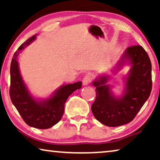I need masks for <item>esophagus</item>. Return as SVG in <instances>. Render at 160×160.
Instances as JSON below:
<instances>
[{
    "label": "esophagus",
    "instance_id": "obj_1",
    "mask_svg": "<svg viewBox=\"0 0 160 160\" xmlns=\"http://www.w3.org/2000/svg\"><path fill=\"white\" fill-rule=\"evenodd\" d=\"M91 80H92L91 76L90 75H86L84 78H83V80H82L83 84H84V86H85V85H88L89 83L91 82Z\"/></svg>",
    "mask_w": 160,
    "mask_h": 160
}]
</instances>
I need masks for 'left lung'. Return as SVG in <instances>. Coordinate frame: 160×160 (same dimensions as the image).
I'll return each instance as SVG.
<instances>
[{
	"label": "left lung",
	"mask_w": 160,
	"mask_h": 160,
	"mask_svg": "<svg viewBox=\"0 0 160 160\" xmlns=\"http://www.w3.org/2000/svg\"><path fill=\"white\" fill-rule=\"evenodd\" d=\"M128 62L131 68L125 78L122 97L113 95L106 84L108 76H98L92 84L96 98L91 109L96 119L108 127H119L132 121L149 97L152 88V63L147 52L141 46L128 47L118 62L117 68Z\"/></svg>",
	"instance_id": "1"
}]
</instances>
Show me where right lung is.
I'll use <instances>...</instances> for the list:
<instances>
[{
  "label": "right lung",
  "mask_w": 160,
  "mask_h": 160,
  "mask_svg": "<svg viewBox=\"0 0 160 160\" xmlns=\"http://www.w3.org/2000/svg\"><path fill=\"white\" fill-rule=\"evenodd\" d=\"M33 36L25 41L13 56L10 66L11 84L9 95L12 103L28 125L35 128L48 129L60 121L64 113L68 98L82 87V82L62 86L48 99L38 100L30 95L20 75L18 56L26 47L34 41Z\"/></svg>",
  "instance_id": "right-lung-1"
}]
</instances>
